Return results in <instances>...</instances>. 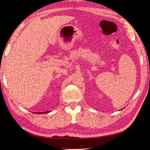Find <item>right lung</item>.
I'll return each instance as SVG.
<instances>
[{
  "instance_id": "right-lung-1",
  "label": "right lung",
  "mask_w": 150,
  "mask_h": 150,
  "mask_svg": "<svg viewBox=\"0 0 150 150\" xmlns=\"http://www.w3.org/2000/svg\"><path fill=\"white\" fill-rule=\"evenodd\" d=\"M48 112H50V111H45V112H39V113H48Z\"/></svg>"
}]
</instances>
